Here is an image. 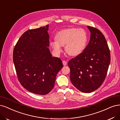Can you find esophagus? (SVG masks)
Here are the masks:
<instances>
[{
  "label": "esophagus",
  "instance_id": "obj_1",
  "mask_svg": "<svg viewBox=\"0 0 120 120\" xmlns=\"http://www.w3.org/2000/svg\"><path fill=\"white\" fill-rule=\"evenodd\" d=\"M63 65L64 66L66 65L67 64V61H65V60H63Z\"/></svg>",
  "mask_w": 120,
  "mask_h": 120
}]
</instances>
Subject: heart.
Here are the masks:
<instances>
[{"label":"heart","mask_w":120,"mask_h":120,"mask_svg":"<svg viewBox=\"0 0 120 120\" xmlns=\"http://www.w3.org/2000/svg\"><path fill=\"white\" fill-rule=\"evenodd\" d=\"M55 39V40L51 42L50 44L57 55L63 52V47L65 46V51L68 55L76 56L80 54L85 49L88 36L83 29L71 28L57 32Z\"/></svg>","instance_id":"heart-1"}]
</instances>
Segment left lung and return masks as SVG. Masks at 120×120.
<instances>
[{
  "mask_svg": "<svg viewBox=\"0 0 120 120\" xmlns=\"http://www.w3.org/2000/svg\"><path fill=\"white\" fill-rule=\"evenodd\" d=\"M90 39L83 52L70 60L71 83L82 92L97 89L104 81L110 64V53L104 36L95 28L87 26Z\"/></svg>",
  "mask_w": 120,
  "mask_h": 120,
  "instance_id": "left-lung-1",
  "label": "left lung"
}]
</instances>
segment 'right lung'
Listing matches in <instances>:
<instances>
[{
  "label": "right lung",
  "instance_id": "1",
  "mask_svg": "<svg viewBox=\"0 0 120 120\" xmlns=\"http://www.w3.org/2000/svg\"><path fill=\"white\" fill-rule=\"evenodd\" d=\"M49 25L29 30L21 36L14 48L13 60L18 79L29 91L48 94L54 86L61 60L52 56L49 49Z\"/></svg>",
  "mask_w": 120,
  "mask_h": 120
}]
</instances>
